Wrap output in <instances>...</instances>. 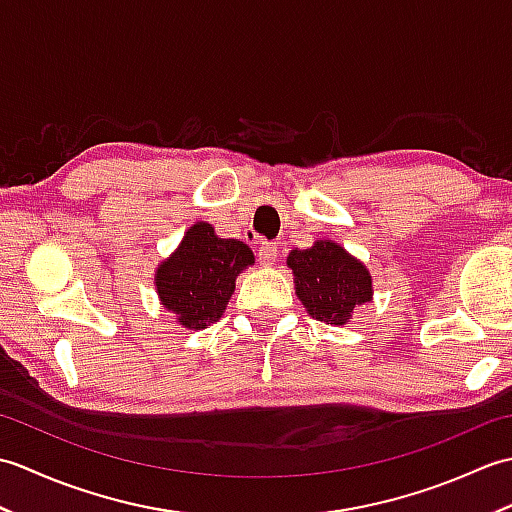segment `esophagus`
<instances>
[{
  "mask_svg": "<svg viewBox=\"0 0 512 512\" xmlns=\"http://www.w3.org/2000/svg\"><path fill=\"white\" fill-rule=\"evenodd\" d=\"M277 246L273 244V242H264L262 246H259V253H257V259H259V264L262 266H273L275 264V259H277Z\"/></svg>",
  "mask_w": 512,
  "mask_h": 512,
  "instance_id": "34e87169",
  "label": "esophagus"
}]
</instances>
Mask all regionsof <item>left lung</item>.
<instances>
[{
  "mask_svg": "<svg viewBox=\"0 0 512 512\" xmlns=\"http://www.w3.org/2000/svg\"><path fill=\"white\" fill-rule=\"evenodd\" d=\"M288 268L295 275L299 301L317 321L345 325L356 306L372 301L367 266L332 239H317L306 250H292Z\"/></svg>",
  "mask_w": 512,
  "mask_h": 512,
  "instance_id": "8db88e82",
  "label": "left lung"
}]
</instances>
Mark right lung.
Wrapping results in <instances>:
<instances>
[{
    "label": "right lung",
    "instance_id": "add662e5",
    "mask_svg": "<svg viewBox=\"0 0 512 512\" xmlns=\"http://www.w3.org/2000/svg\"><path fill=\"white\" fill-rule=\"evenodd\" d=\"M253 264V250L244 242L217 237L206 222L193 224L156 270L160 303L187 330H204L222 317L237 275Z\"/></svg>",
    "mask_w": 512,
    "mask_h": 512
}]
</instances>
